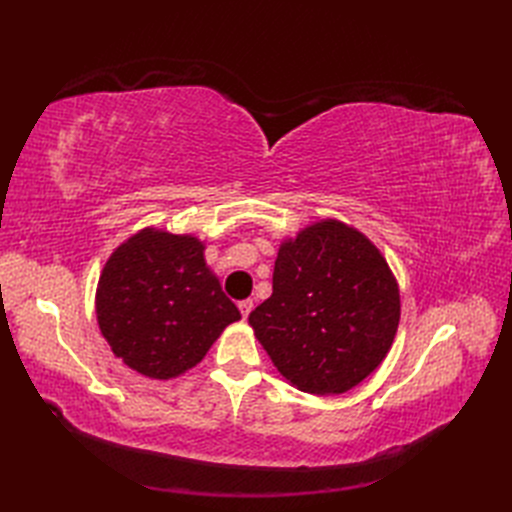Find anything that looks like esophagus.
I'll list each match as a JSON object with an SVG mask.
<instances>
[{"label": "esophagus", "mask_w": 512, "mask_h": 512, "mask_svg": "<svg viewBox=\"0 0 512 512\" xmlns=\"http://www.w3.org/2000/svg\"><path fill=\"white\" fill-rule=\"evenodd\" d=\"M252 307H254V301H252V299H243V301H239V309H241V316H243V318L250 316Z\"/></svg>", "instance_id": "obj_1"}]
</instances>
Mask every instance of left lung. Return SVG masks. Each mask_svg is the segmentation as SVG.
Returning <instances> with one entry per match:
<instances>
[{
    "mask_svg": "<svg viewBox=\"0 0 512 512\" xmlns=\"http://www.w3.org/2000/svg\"><path fill=\"white\" fill-rule=\"evenodd\" d=\"M250 324L292 386L339 395L384 361L399 324V288L374 243L324 220L282 243L273 294Z\"/></svg>",
    "mask_w": 512,
    "mask_h": 512,
    "instance_id": "obj_1",
    "label": "left lung"
}]
</instances>
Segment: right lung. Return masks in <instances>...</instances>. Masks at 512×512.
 <instances>
[{"mask_svg":"<svg viewBox=\"0 0 512 512\" xmlns=\"http://www.w3.org/2000/svg\"><path fill=\"white\" fill-rule=\"evenodd\" d=\"M190 235L145 228L121 243L98 282L96 314L115 356L147 378L188 371L241 318Z\"/></svg>","mask_w":512,"mask_h":512,"instance_id":"right-lung-1","label":"right lung"}]
</instances>
